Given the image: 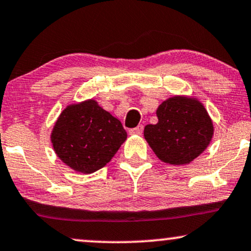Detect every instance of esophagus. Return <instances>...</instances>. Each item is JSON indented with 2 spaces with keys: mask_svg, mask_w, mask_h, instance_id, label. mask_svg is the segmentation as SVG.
<instances>
[{
  "mask_svg": "<svg viewBox=\"0 0 251 251\" xmlns=\"http://www.w3.org/2000/svg\"><path fill=\"white\" fill-rule=\"evenodd\" d=\"M143 131H144V126H143V125H139V126H137V127H135V128L129 129V134L140 135V134H143Z\"/></svg>",
  "mask_w": 251,
  "mask_h": 251,
  "instance_id": "obj_1",
  "label": "esophagus"
}]
</instances>
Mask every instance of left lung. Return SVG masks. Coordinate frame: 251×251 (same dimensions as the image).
Masks as SVG:
<instances>
[{
  "instance_id": "8db88e82",
  "label": "left lung",
  "mask_w": 251,
  "mask_h": 251,
  "mask_svg": "<svg viewBox=\"0 0 251 251\" xmlns=\"http://www.w3.org/2000/svg\"><path fill=\"white\" fill-rule=\"evenodd\" d=\"M158 123L144 137L155 155L171 165H188L203 153L214 134L212 118L198 98L174 96L156 108Z\"/></svg>"
}]
</instances>
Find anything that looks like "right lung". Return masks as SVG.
I'll return each mask as SVG.
<instances>
[{"instance_id": "1", "label": "right lung", "mask_w": 251, "mask_h": 251, "mask_svg": "<svg viewBox=\"0 0 251 251\" xmlns=\"http://www.w3.org/2000/svg\"><path fill=\"white\" fill-rule=\"evenodd\" d=\"M126 138L120 120L95 99L68 105L50 135L57 156L83 174H91L108 164Z\"/></svg>"}]
</instances>
